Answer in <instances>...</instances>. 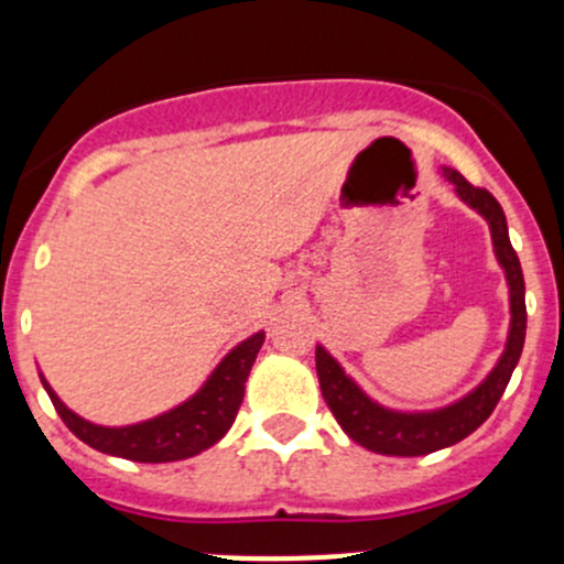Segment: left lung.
<instances>
[{"label":"left lung","mask_w":564,"mask_h":564,"mask_svg":"<svg viewBox=\"0 0 564 564\" xmlns=\"http://www.w3.org/2000/svg\"><path fill=\"white\" fill-rule=\"evenodd\" d=\"M445 182L454 184L456 195L467 203L473 212L489 223L491 243H495L497 263L502 265L505 280H508L510 295V328L505 350L495 364V369L478 382L469 393H464L456 402L434 410H393L375 402L345 369L341 364L325 350L323 345L315 347L317 380L325 404H328L339 426L347 437L356 440L367 451L382 456H426L434 451H443L448 445L462 443L467 434H473L486 417L497 408L508 388L510 375L519 364L524 350L527 334V304H524V274H521L519 254L510 247L508 223L497 197L486 189L473 187L462 173L454 167H443Z\"/></svg>","instance_id":"8db88e82"}]
</instances>
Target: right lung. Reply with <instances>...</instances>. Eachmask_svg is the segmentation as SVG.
Here are the masks:
<instances>
[{
	"instance_id": "add662e5",
	"label": "right lung",
	"mask_w": 564,
	"mask_h": 564,
	"mask_svg": "<svg viewBox=\"0 0 564 564\" xmlns=\"http://www.w3.org/2000/svg\"><path fill=\"white\" fill-rule=\"evenodd\" d=\"M263 341L265 330L247 336L217 364V369L206 377V382L187 402L160 412L149 421L127 423V426H100V423L86 421L56 397L43 371H40V382L48 391L51 402L69 432L89 448L143 464L182 462V458L197 456L200 451L217 445L234 426L243 399V386H247V377Z\"/></svg>"
}]
</instances>
